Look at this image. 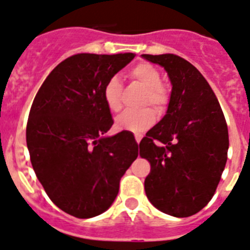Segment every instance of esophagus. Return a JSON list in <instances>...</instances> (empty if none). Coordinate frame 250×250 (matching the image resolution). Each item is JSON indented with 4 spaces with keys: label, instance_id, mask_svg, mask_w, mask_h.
I'll use <instances>...</instances> for the list:
<instances>
[{
    "label": "esophagus",
    "instance_id": "esophagus-1",
    "mask_svg": "<svg viewBox=\"0 0 250 250\" xmlns=\"http://www.w3.org/2000/svg\"><path fill=\"white\" fill-rule=\"evenodd\" d=\"M142 137H144V136H142L141 133H135V138H136V141H137V144H140V142H141Z\"/></svg>",
    "mask_w": 250,
    "mask_h": 250
}]
</instances>
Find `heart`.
I'll use <instances>...</instances> for the list:
<instances>
[{"label":"heart","instance_id":"heart-1","mask_svg":"<svg viewBox=\"0 0 250 250\" xmlns=\"http://www.w3.org/2000/svg\"><path fill=\"white\" fill-rule=\"evenodd\" d=\"M129 77L141 83L146 87V94L144 96V105H151L157 112H163L169 104V90L161 83V73L156 67L146 62H141L132 67L129 70ZM122 86L118 77H110L104 86V102L109 110L119 112L121 104ZM156 121V113L154 109L145 108L141 110H131V112L122 113L115 119V128L119 131L141 132L147 129Z\"/></svg>","mask_w":250,"mask_h":250}]
</instances>
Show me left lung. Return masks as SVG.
Here are the masks:
<instances>
[{"mask_svg": "<svg viewBox=\"0 0 250 250\" xmlns=\"http://www.w3.org/2000/svg\"><path fill=\"white\" fill-rule=\"evenodd\" d=\"M160 64L171 83L167 114L140 142L150 161L145 192L161 212L188 217L206 206L228 160L225 117L211 86L196 67L175 54H142Z\"/></svg>", "mask_w": 250, "mask_h": 250, "instance_id": "8db88e82", "label": "left lung"}]
</instances>
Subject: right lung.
Wrapping results in <instances>:
<instances>
[{"label":"right lung","mask_w":250,"mask_h":250,"mask_svg":"<svg viewBox=\"0 0 250 250\" xmlns=\"http://www.w3.org/2000/svg\"><path fill=\"white\" fill-rule=\"evenodd\" d=\"M133 53H79L62 61L38 90L26 145L37 178L52 202L79 219L105 212L138 156L135 136H105L113 125L104 86Z\"/></svg>","instance_id":"add662e5"}]
</instances>
